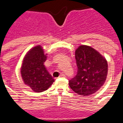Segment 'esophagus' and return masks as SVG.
<instances>
[{
	"mask_svg": "<svg viewBox=\"0 0 123 123\" xmlns=\"http://www.w3.org/2000/svg\"><path fill=\"white\" fill-rule=\"evenodd\" d=\"M65 77V75L64 74H61V75L59 76V78H64Z\"/></svg>",
	"mask_w": 123,
	"mask_h": 123,
	"instance_id": "obj_1",
	"label": "esophagus"
}]
</instances>
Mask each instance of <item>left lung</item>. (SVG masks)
Here are the masks:
<instances>
[{
    "instance_id": "8db88e82",
    "label": "left lung",
    "mask_w": 123,
    "mask_h": 123,
    "mask_svg": "<svg viewBox=\"0 0 123 123\" xmlns=\"http://www.w3.org/2000/svg\"><path fill=\"white\" fill-rule=\"evenodd\" d=\"M77 74L69 80V86L78 95H92L105 82L108 65L106 59L90 46L81 45L75 51Z\"/></svg>"
}]
</instances>
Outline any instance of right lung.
<instances>
[{
    "label": "right lung",
    "instance_id": "obj_1",
    "mask_svg": "<svg viewBox=\"0 0 123 123\" xmlns=\"http://www.w3.org/2000/svg\"><path fill=\"white\" fill-rule=\"evenodd\" d=\"M46 59L43 49L38 45L28 52L23 61L21 69L23 80L35 92L47 90L55 81L44 65Z\"/></svg>",
    "mask_w": 123,
    "mask_h": 123
}]
</instances>
